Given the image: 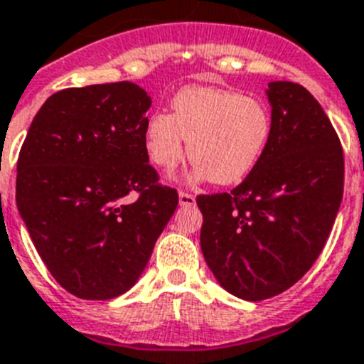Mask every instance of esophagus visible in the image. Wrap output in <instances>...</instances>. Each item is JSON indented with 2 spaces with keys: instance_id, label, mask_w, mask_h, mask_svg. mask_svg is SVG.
Wrapping results in <instances>:
<instances>
[{
  "instance_id": "34e87169",
  "label": "esophagus",
  "mask_w": 364,
  "mask_h": 364,
  "mask_svg": "<svg viewBox=\"0 0 364 364\" xmlns=\"http://www.w3.org/2000/svg\"><path fill=\"white\" fill-rule=\"evenodd\" d=\"M178 203H180V206H195V195L184 193V191H180V193H178Z\"/></svg>"
}]
</instances>
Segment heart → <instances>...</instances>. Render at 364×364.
I'll return each instance as SVG.
<instances>
[{"instance_id":"obj_1","label":"heart","mask_w":364,"mask_h":364,"mask_svg":"<svg viewBox=\"0 0 364 364\" xmlns=\"http://www.w3.org/2000/svg\"><path fill=\"white\" fill-rule=\"evenodd\" d=\"M171 108V116L152 114L144 132L149 160L164 171L182 161L186 139L195 180L237 184L252 173L271 139V112L259 99L213 86H188L173 97Z\"/></svg>"}]
</instances>
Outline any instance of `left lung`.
<instances>
[{"instance_id": "1", "label": "left lung", "mask_w": 364, "mask_h": 364, "mask_svg": "<svg viewBox=\"0 0 364 364\" xmlns=\"http://www.w3.org/2000/svg\"><path fill=\"white\" fill-rule=\"evenodd\" d=\"M265 93L272 132L262 160L230 193L197 197L210 271L250 302L284 293L311 269L344 188L343 147L318 101L289 80Z\"/></svg>"}]
</instances>
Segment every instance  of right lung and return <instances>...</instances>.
Returning <instances> with one entry per match:
<instances>
[{"label": "right lung", "instance_id": "obj_1", "mask_svg": "<svg viewBox=\"0 0 364 364\" xmlns=\"http://www.w3.org/2000/svg\"><path fill=\"white\" fill-rule=\"evenodd\" d=\"M149 108L147 92L127 80L62 90L21 145L18 212L53 278L85 300L138 282L178 204L149 166Z\"/></svg>", "mask_w": 364, "mask_h": 364}]
</instances>
